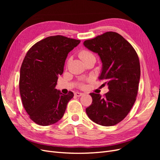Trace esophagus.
Segmentation results:
<instances>
[{
    "label": "esophagus",
    "instance_id": "obj_1",
    "mask_svg": "<svg viewBox=\"0 0 160 160\" xmlns=\"http://www.w3.org/2000/svg\"><path fill=\"white\" fill-rule=\"evenodd\" d=\"M83 95V93H81V92H78V91H77L75 93V95H76L77 97H81Z\"/></svg>",
    "mask_w": 160,
    "mask_h": 160
}]
</instances>
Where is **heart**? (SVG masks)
Here are the masks:
<instances>
[{
    "mask_svg": "<svg viewBox=\"0 0 160 160\" xmlns=\"http://www.w3.org/2000/svg\"><path fill=\"white\" fill-rule=\"evenodd\" d=\"M79 57L80 59L83 61V62H85L86 60H88V59L91 57H93L94 55L92 52H91L90 51H88V50H81L79 52ZM79 86L81 88H83L84 87V84L83 83H79Z\"/></svg>",
    "mask_w": 160,
    "mask_h": 160,
    "instance_id": "heart-1",
    "label": "heart"
}]
</instances>
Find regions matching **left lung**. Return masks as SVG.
Masks as SVG:
<instances>
[{"instance_id":"1","label":"left lung","mask_w":160,"mask_h":160,"mask_svg":"<svg viewBox=\"0 0 160 160\" xmlns=\"http://www.w3.org/2000/svg\"><path fill=\"white\" fill-rule=\"evenodd\" d=\"M83 45L98 53L103 63L99 79L107 81L109 89L103 97L90 93L92 103L86 113L95 123L112 126L126 117L136 100L141 71L138 55L115 32H106L85 41Z\"/></svg>"}]
</instances>
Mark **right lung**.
<instances>
[{"label":"right lung","mask_w":160,"mask_h":160,"mask_svg":"<svg viewBox=\"0 0 160 160\" xmlns=\"http://www.w3.org/2000/svg\"><path fill=\"white\" fill-rule=\"evenodd\" d=\"M80 40L62 35L48 37L36 42L22 62L19 90L23 107L35 123L47 126L63 116L74 94L64 95L55 89L58 77L63 72L68 53Z\"/></svg>","instance_id":"add662e5"}]
</instances>
